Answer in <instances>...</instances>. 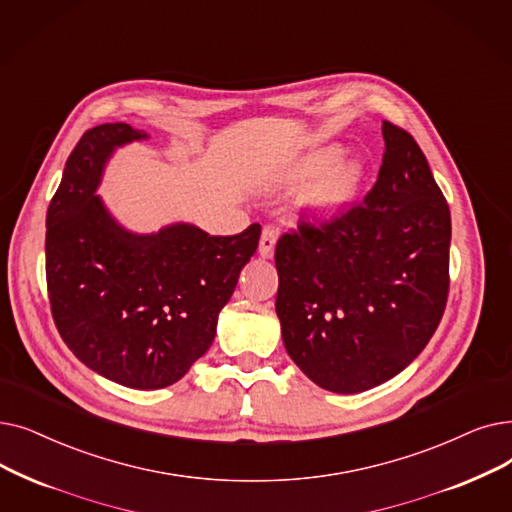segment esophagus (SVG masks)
I'll use <instances>...</instances> for the list:
<instances>
[{"label": "esophagus", "instance_id": "esophagus-1", "mask_svg": "<svg viewBox=\"0 0 512 512\" xmlns=\"http://www.w3.org/2000/svg\"><path fill=\"white\" fill-rule=\"evenodd\" d=\"M276 230L274 228H263L261 238H259V255L263 259H270L276 249Z\"/></svg>", "mask_w": 512, "mask_h": 512}]
</instances>
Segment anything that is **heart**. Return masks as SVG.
I'll return each mask as SVG.
<instances>
[{
	"mask_svg": "<svg viewBox=\"0 0 512 512\" xmlns=\"http://www.w3.org/2000/svg\"><path fill=\"white\" fill-rule=\"evenodd\" d=\"M339 159V148H318L288 167L282 182L288 186H303L316 180L303 196L305 207L318 215H337L358 198L366 175L362 163Z\"/></svg>",
	"mask_w": 512,
	"mask_h": 512,
	"instance_id": "heart-1",
	"label": "heart"
}]
</instances>
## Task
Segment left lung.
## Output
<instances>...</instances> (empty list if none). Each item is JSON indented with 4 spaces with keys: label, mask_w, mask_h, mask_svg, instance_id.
Masks as SVG:
<instances>
[{
    "label": "left lung",
    "mask_w": 512,
    "mask_h": 512,
    "mask_svg": "<svg viewBox=\"0 0 512 512\" xmlns=\"http://www.w3.org/2000/svg\"><path fill=\"white\" fill-rule=\"evenodd\" d=\"M379 180L324 226L276 244V314L291 360L332 393L402 372L439 326L450 286V207L408 131L383 123Z\"/></svg>",
    "instance_id": "8db88e82"
}]
</instances>
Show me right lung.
Masks as SVG:
<instances>
[{
    "mask_svg": "<svg viewBox=\"0 0 512 512\" xmlns=\"http://www.w3.org/2000/svg\"><path fill=\"white\" fill-rule=\"evenodd\" d=\"M148 133L104 123L83 133L46 215V278L62 341L131 389L177 383L207 353L217 316L257 251L261 226L211 236L194 224L123 228L96 194L104 167Z\"/></svg>",
    "mask_w": 512,
    "mask_h": 512,
    "instance_id": "1",
    "label": "right lung"
}]
</instances>
